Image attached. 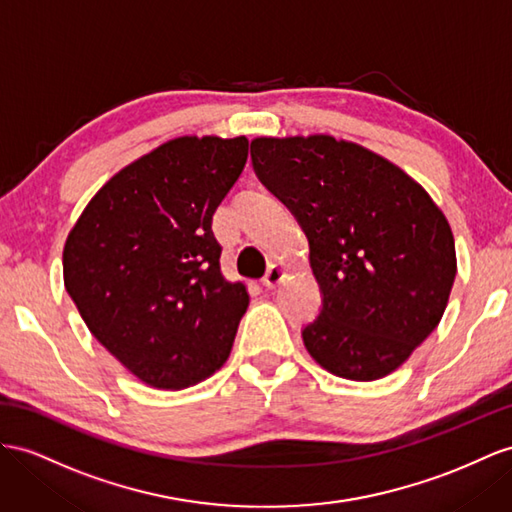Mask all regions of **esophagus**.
<instances>
[{"label": "esophagus", "instance_id": "esophagus-1", "mask_svg": "<svg viewBox=\"0 0 512 512\" xmlns=\"http://www.w3.org/2000/svg\"><path fill=\"white\" fill-rule=\"evenodd\" d=\"M283 279H285V270L281 266L272 264L266 272V277H264V285L268 287V290H274V287H277Z\"/></svg>", "mask_w": 512, "mask_h": 512}]
</instances>
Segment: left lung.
Segmentation results:
<instances>
[{
    "mask_svg": "<svg viewBox=\"0 0 512 512\" xmlns=\"http://www.w3.org/2000/svg\"><path fill=\"white\" fill-rule=\"evenodd\" d=\"M251 160L309 240L322 292L303 329L309 355L348 381L398 370L437 329L454 285L441 209L402 168L333 136L255 138Z\"/></svg>",
    "mask_w": 512,
    "mask_h": 512,
    "instance_id": "1",
    "label": "left lung"
}]
</instances>
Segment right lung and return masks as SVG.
I'll return each mask as SVG.
<instances>
[{
	"instance_id": "right-lung-1",
	"label": "right lung",
	"mask_w": 512,
	"mask_h": 512,
	"mask_svg": "<svg viewBox=\"0 0 512 512\" xmlns=\"http://www.w3.org/2000/svg\"><path fill=\"white\" fill-rule=\"evenodd\" d=\"M246 157L244 136L168 140L119 170L64 244V285L90 333L151 387L186 389L229 357L248 292L222 277L212 216Z\"/></svg>"
}]
</instances>
